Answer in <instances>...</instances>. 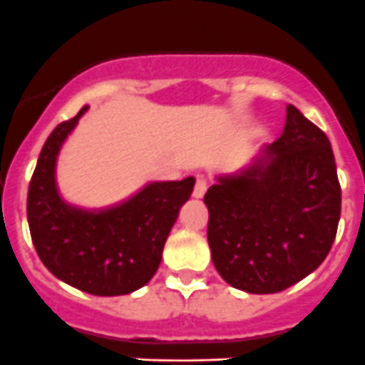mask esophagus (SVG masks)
<instances>
[{"instance_id":"esophagus-1","label":"esophagus","mask_w":365,"mask_h":365,"mask_svg":"<svg viewBox=\"0 0 365 365\" xmlns=\"http://www.w3.org/2000/svg\"><path fill=\"white\" fill-rule=\"evenodd\" d=\"M208 183H210L208 176H205V175L197 176L196 185H194V190H192V196L194 197H203L205 192H207V189H208Z\"/></svg>"}]
</instances>
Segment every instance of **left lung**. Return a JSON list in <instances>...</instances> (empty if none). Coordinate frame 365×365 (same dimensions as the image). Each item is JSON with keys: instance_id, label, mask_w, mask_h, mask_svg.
Wrapping results in <instances>:
<instances>
[{"instance_id": "1", "label": "left lung", "mask_w": 365, "mask_h": 365, "mask_svg": "<svg viewBox=\"0 0 365 365\" xmlns=\"http://www.w3.org/2000/svg\"><path fill=\"white\" fill-rule=\"evenodd\" d=\"M212 262L226 284L272 294L316 271L337 235L341 183L327 133L287 105L264 160L205 194Z\"/></svg>"}]
</instances>
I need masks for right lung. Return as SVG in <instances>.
<instances>
[{"instance_id":"right-lung-1","label":"right lung","mask_w":365,"mask_h":365,"mask_svg":"<svg viewBox=\"0 0 365 365\" xmlns=\"http://www.w3.org/2000/svg\"><path fill=\"white\" fill-rule=\"evenodd\" d=\"M88 107L60 123L42 146L28 187L31 242L58 280L94 296H121L153 278L162 250L194 178L155 182L118 207L87 212L60 200L55 162L60 146Z\"/></svg>"}]
</instances>
